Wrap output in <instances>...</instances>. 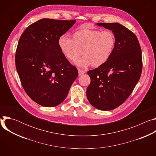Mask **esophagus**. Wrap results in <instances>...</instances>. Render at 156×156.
Segmentation results:
<instances>
[{"label":"esophagus","mask_w":156,"mask_h":156,"mask_svg":"<svg viewBox=\"0 0 156 156\" xmlns=\"http://www.w3.org/2000/svg\"><path fill=\"white\" fill-rule=\"evenodd\" d=\"M78 75H79L80 76L86 73V71H85V70H82V69H78Z\"/></svg>","instance_id":"1"}]
</instances>
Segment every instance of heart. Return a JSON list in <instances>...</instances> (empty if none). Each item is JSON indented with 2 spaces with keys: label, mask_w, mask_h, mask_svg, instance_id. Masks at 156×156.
I'll list each match as a JSON object with an SVG mask.
<instances>
[{
  "label": "heart",
  "mask_w": 156,
  "mask_h": 156,
  "mask_svg": "<svg viewBox=\"0 0 156 156\" xmlns=\"http://www.w3.org/2000/svg\"><path fill=\"white\" fill-rule=\"evenodd\" d=\"M115 36L110 30L82 29L76 31L73 38L63 34L58 39V46L66 58L73 60L81 52L83 55L75 60L81 67L92 64L99 66L105 63L112 55L115 46Z\"/></svg>",
  "instance_id": "obj_1"
}]
</instances>
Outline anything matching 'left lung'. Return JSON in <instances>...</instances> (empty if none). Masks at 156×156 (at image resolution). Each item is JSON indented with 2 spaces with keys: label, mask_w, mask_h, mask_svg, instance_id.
Listing matches in <instances>:
<instances>
[{
  "label": "left lung",
  "mask_w": 156,
  "mask_h": 156,
  "mask_svg": "<svg viewBox=\"0 0 156 156\" xmlns=\"http://www.w3.org/2000/svg\"><path fill=\"white\" fill-rule=\"evenodd\" d=\"M112 31L115 46L109 59L89 70L91 83L87 86L88 101L101 110H113L129 96L138 82L143 68L142 53L136 36L118 23H98Z\"/></svg>",
  "instance_id": "obj_1"
}]
</instances>
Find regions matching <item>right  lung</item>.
Instances as JSON below:
<instances>
[{"label":"right lung","instance_id":"1","mask_svg":"<svg viewBox=\"0 0 156 156\" xmlns=\"http://www.w3.org/2000/svg\"><path fill=\"white\" fill-rule=\"evenodd\" d=\"M75 22L43 18L28 27L19 39L15 65L21 85L42 106L62 103L78 75L58 46L59 37Z\"/></svg>","mask_w":156,"mask_h":156}]
</instances>
